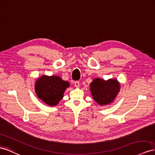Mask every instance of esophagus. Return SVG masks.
I'll list each match as a JSON object with an SVG mask.
<instances>
[{"label": "esophagus", "instance_id": "1", "mask_svg": "<svg viewBox=\"0 0 155 155\" xmlns=\"http://www.w3.org/2000/svg\"><path fill=\"white\" fill-rule=\"evenodd\" d=\"M74 86L76 87H79V86H80V83H79L78 81H75L74 82Z\"/></svg>", "mask_w": 155, "mask_h": 155}]
</instances>
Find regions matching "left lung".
Returning <instances> with one entry per match:
<instances>
[{
    "mask_svg": "<svg viewBox=\"0 0 155 155\" xmlns=\"http://www.w3.org/2000/svg\"><path fill=\"white\" fill-rule=\"evenodd\" d=\"M120 90V85L115 79L104 81L95 78L90 84V91L94 100L100 105L111 103Z\"/></svg>",
    "mask_w": 155,
    "mask_h": 155,
    "instance_id": "left-lung-1",
    "label": "left lung"
}]
</instances>
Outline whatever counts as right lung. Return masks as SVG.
<instances>
[{
  "mask_svg": "<svg viewBox=\"0 0 155 155\" xmlns=\"http://www.w3.org/2000/svg\"><path fill=\"white\" fill-rule=\"evenodd\" d=\"M69 83L56 76H43L35 83V92L39 99L48 105H57L63 97Z\"/></svg>",
  "mask_w": 155,
  "mask_h": 155,
  "instance_id": "add662e5",
  "label": "right lung"
}]
</instances>
